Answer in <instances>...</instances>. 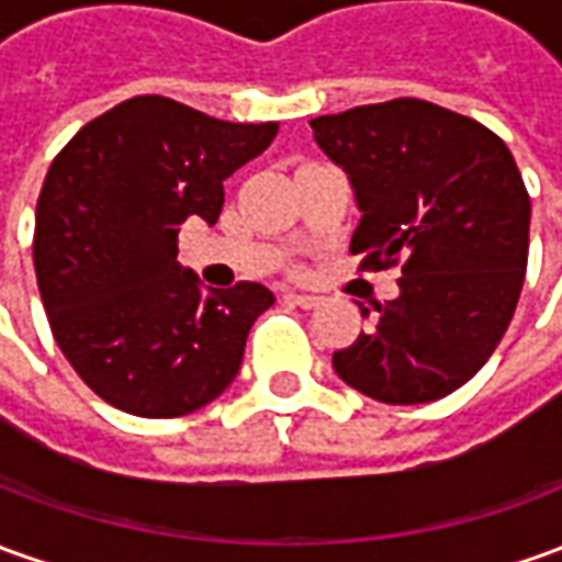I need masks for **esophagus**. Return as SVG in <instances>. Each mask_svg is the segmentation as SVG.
Here are the masks:
<instances>
[{
	"label": "esophagus",
	"instance_id": "1",
	"mask_svg": "<svg viewBox=\"0 0 562 562\" xmlns=\"http://www.w3.org/2000/svg\"><path fill=\"white\" fill-rule=\"evenodd\" d=\"M284 303L300 305V308H315L321 303V296H312V293H284Z\"/></svg>",
	"mask_w": 562,
	"mask_h": 562
}]
</instances>
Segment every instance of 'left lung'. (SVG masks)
<instances>
[{"mask_svg":"<svg viewBox=\"0 0 562 562\" xmlns=\"http://www.w3.org/2000/svg\"><path fill=\"white\" fill-rule=\"evenodd\" d=\"M312 131L355 186L348 250L361 269L401 266V293L333 370L382 404L440 401L490 361L524 290L532 207L517 161L490 127L416 97L318 115Z\"/></svg>","mask_w":562,"mask_h":562,"instance_id":"1","label":"left lung"}]
</instances>
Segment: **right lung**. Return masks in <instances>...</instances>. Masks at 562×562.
I'll return each mask as SVG.
<instances>
[{
	"label": "right lung",
	"mask_w": 562,
	"mask_h": 562,
	"mask_svg": "<svg viewBox=\"0 0 562 562\" xmlns=\"http://www.w3.org/2000/svg\"><path fill=\"white\" fill-rule=\"evenodd\" d=\"M278 122L238 125L170 97H131L57 153L36 204L33 262L54 339L115 409L173 419L238 376L272 290L201 293L177 262L189 216L214 226L223 180L257 158Z\"/></svg>",
	"instance_id": "obj_1"
}]
</instances>
